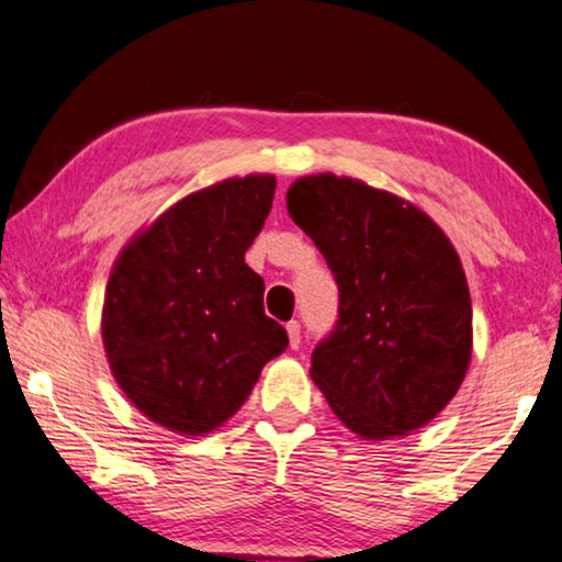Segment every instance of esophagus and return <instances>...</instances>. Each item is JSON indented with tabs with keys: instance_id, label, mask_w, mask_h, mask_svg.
Masks as SVG:
<instances>
[{
	"instance_id": "1",
	"label": "esophagus",
	"mask_w": 562,
	"mask_h": 562,
	"mask_svg": "<svg viewBox=\"0 0 562 562\" xmlns=\"http://www.w3.org/2000/svg\"><path fill=\"white\" fill-rule=\"evenodd\" d=\"M286 335H289L291 349H299V345H301V324L299 322H289L286 324Z\"/></svg>"
}]
</instances>
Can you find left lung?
<instances>
[{"instance_id":"1","label":"left lung","mask_w":562,"mask_h":562,"mask_svg":"<svg viewBox=\"0 0 562 562\" xmlns=\"http://www.w3.org/2000/svg\"><path fill=\"white\" fill-rule=\"evenodd\" d=\"M286 207L339 289L337 327L312 355L314 385L364 441L423 428L459 393L471 362L457 248L413 202L352 177H299Z\"/></svg>"}]
</instances>
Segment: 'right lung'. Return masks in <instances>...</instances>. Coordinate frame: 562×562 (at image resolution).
I'll return each mask as SVG.
<instances>
[{"label":"right lung","instance_id":"add662e5","mask_svg":"<svg viewBox=\"0 0 562 562\" xmlns=\"http://www.w3.org/2000/svg\"><path fill=\"white\" fill-rule=\"evenodd\" d=\"M276 192L273 175L187 194L121 248L103 296L113 380L157 426L205 436L240 411L268 360L289 347L246 263Z\"/></svg>","mask_w":562,"mask_h":562}]
</instances>
